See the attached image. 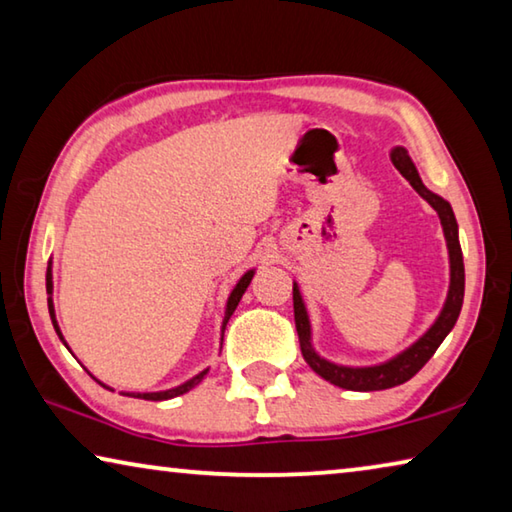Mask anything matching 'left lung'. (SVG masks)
Instances as JSON below:
<instances>
[{"label": "left lung", "mask_w": 512, "mask_h": 512, "mask_svg": "<svg viewBox=\"0 0 512 512\" xmlns=\"http://www.w3.org/2000/svg\"><path fill=\"white\" fill-rule=\"evenodd\" d=\"M391 160L395 164V169L409 180L415 192H418L424 201L438 212V219H440V225H443L447 250H449V291H447L443 311L438 314L436 323H433L427 332H424L420 339L411 345V348H406L393 359L379 363V366L350 368V366H339V363L327 361L314 350V345H311V325H309L307 307L305 302H302L298 284L293 282V316H296V329H298L302 357H305L309 368L314 370L316 375L329 381V384L345 388V391H361V393L384 391V388H393V386L404 384V381H409L415 372H418L424 363L433 357V352H436L438 345L445 341V336L452 332V327L456 325L458 314H461V307H463L465 266H463L461 244H458V223L452 212V205H449L445 198L429 192V189L422 185L418 169H415L413 160L409 158V153H406V149H402V146H395L391 151Z\"/></svg>", "instance_id": "left-lung-1"}]
</instances>
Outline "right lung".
<instances>
[{"instance_id":"1","label":"right lung","mask_w":512,"mask_h":512,"mask_svg":"<svg viewBox=\"0 0 512 512\" xmlns=\"http://www.w3.org/2000/svg\"><path fill=\"white\" fill-rule=\"evenodd\" d=\"M51 264V262H49ZM253 275H255V271H248V273H244V277H241V280L237 282V287L232 289V293H230V298H228V305H225V316H223V325H221V341H223V332H225V325H228V320H230V316H232V311L237 309V305H239V300H241V296H244L246 293V289H248V284H250V280H253ZM51 266L47 268V293H49V316H51V323H54V329L58 332V336H60V341H63V334H60V329H58V323H56V314H54V300H51ZM65 343V341H63ZM67 345V343H65ZM207 372H210V368H205L203 372H198L196 377H192L189 381H185V384H180V386H176V388H169V391H160V393H124V395H128V397H142V400H151V402H162V400H171V397H178V395H183V393H187V391H192L194 386H198L203 381V377L207 375ZM103 388H108L106 384H101Z\"/></svg>"}]
</instances>
